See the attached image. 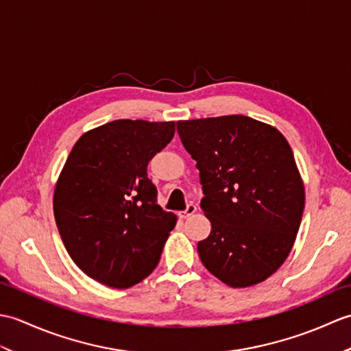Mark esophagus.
<instances>
[{
	"mask_svg": "<svg viewBox=\"0 0 351 351\" xmlns=\"http://www.w3.org/2000/svg\"><path fill=\"white\" fill-rule=\"evenodd\" d=\"M196 211H197V206L195 204H189L187 208H185L184 211L178 213V217H180V219H187V217H190V215L195 214Z\"/></svg>",
	"mask_w": 351,
	"mask_h": 351,
	"instance_id": "obj_1",
	"label": "esophagus"
}]
</instances>
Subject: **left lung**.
Masks as SVG:
<instances>
[{
	"mask_svg": "<svg viewBox=\"0 0 351 351\" xmlns=\"http://www.w3.org/2000/svg\"><path fill=\"white\" fill-rule=\"evenodd\" d=\"M178 134L196 160L211 221L197 243L206 270L245 288L283 264L299 232L304 189L291 146L273 126L234 114L181 121Z\"/></svg>",
	"mask_w": 351,
	"mask_h": 351,
	"instance_id": "left-lung-1",
	"label": "left lung"
}]
</instances>
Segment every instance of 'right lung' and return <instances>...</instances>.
Masks as SVG:
<instances>
[{
	"label": "right lung",
	"mask_w": 351,
	"mask_h": 351,
	"mask_svg": "<svg viewBox=\"0 0 351 351\" xmlns=\"http://www.w3.org/2000/svg\"><path fill=\"white\" fill-rule=\"evenodd\" d=\"M175 136V122L119 119L83 134L54 191L62 241L88 278L130 288L152 273L176 215L156 204L147 164Z\"/></svg>",
	"instance_id": "1"
}]
</instances>
